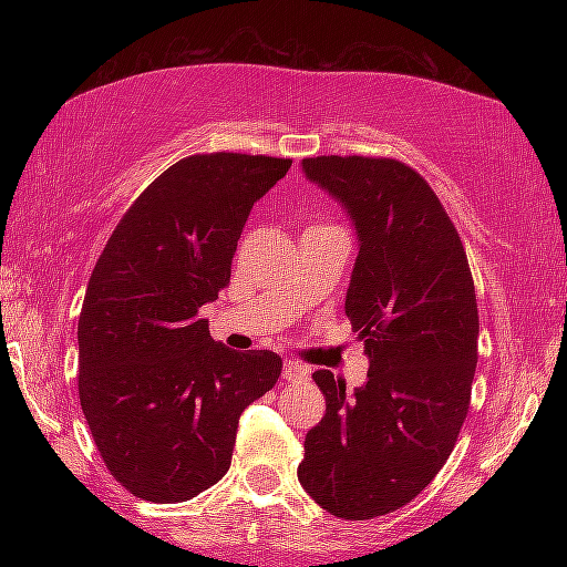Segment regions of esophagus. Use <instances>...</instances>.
Wrapping results in <instances>:
<instances>
[{
	"label": "esophagus",
	"instance_id": "1",
	"mask_svg": "<svg viewBox=\"0 0 567 567\" xmlns=\"http://www.w3.org/2000/svg\"><path fill=\"white\" fill-rule=\"evenodd\" d=\"M282 378L290 380V382L307 380V378H310V368H307V364H302V362L287 360V362L282 364Z\"/></svg>",
	"mask_w": 567,
	"mask_h": 567
}]
</instances>
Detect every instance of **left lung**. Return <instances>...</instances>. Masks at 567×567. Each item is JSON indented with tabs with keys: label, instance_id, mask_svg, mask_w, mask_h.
<instances>
[{
	"label": "left lung",
	"instance_id": "obj_1",
	"mask_svg": "<svg viewBox=\"0 0 567 567\" xmlns=\"http://www.w3.org/2000/svg\"><path fill=\"white\" fill-rule=\"evenodd\" d=\"M302 172L358 229L344 312L370 375L344 395V380L312 372L328 408L297 477L330 515L370 520L425 491L453 453L477 364L475 285L445 207L405 162L328 155Z\"/></svg>",
	"mask_w": 567,
	"mask_h": 567
}]
</instances>
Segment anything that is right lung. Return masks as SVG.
<instances>
[{
    "instance_id": "add662e5",
    "label": "right lung",
    "mask_w": 567,
    "mask_h": 567,
    "mask_svg": "<svg viewBox=\"0 0 567 567\" xmlns=\"http://www.w3.org/2000/svg\"><path fill=\"white\" fill-rule=\"evenodd\" d=\"M292 159L213 152L172 165L134 199L94 265L76 324L80 402L117 483L185 503L223 480L243 410L282 360L209 338L199 307L229 285L249 209Z\"/></svg>"
}]
</instances>
